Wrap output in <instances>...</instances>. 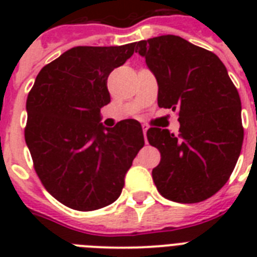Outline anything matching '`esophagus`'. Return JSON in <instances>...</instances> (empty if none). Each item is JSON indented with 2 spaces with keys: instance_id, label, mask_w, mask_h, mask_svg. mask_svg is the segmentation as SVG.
<instances>
[{
  "instance_id": "1",
  "label": "esophagus",
  "mask_w": 257,
  "mask_h": 257,
  "mask_svg": "<svg viewBox=\"0 0 257 257\" xmlns=\"http://www.w3.org/2000/svg\"><path fill=\"white\" fill-rule=\"evenodd\" d=\"M147 131H148V128L145 125H143V133H144V136H147Z\"/></svg>"
}]
</instances>
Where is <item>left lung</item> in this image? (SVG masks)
<instances>
[{
  "mask_svg": "<svg viewBox=\"0 0 257 257\" xmlns=\"http://www.w3.org/2000/svg\"><path fill=\"white\" fill-rule=\"evenodd\" d=\"M159 85L160 108L179 109V136L149 128L160 151L153 168L157 191L176 203H200L220 191L233 172L243 145L241 101L227 68L209 50L179 36L137 42Z\"/></svg>",
  "mask_w": 257,
  "mask_h": 257,
  "instance_id": "left-lung-1",
  "label": "left lung"
}]
</instances>
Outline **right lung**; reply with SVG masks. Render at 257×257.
<instances>
[{
    "label": "right lung",
    "instance_id": "add662e5",
    "mask_svg": "<svg viewBox=\"0 0 257 257\" xmlns=\"http://www.w3.org/2000/svg\"><path fill=\"white\" fill-rule=\"evenodd\" d=\"M121 46H76L45 65L26 100L25 141L45 189L66 207L94 211L118 199L144 147L139 121L101 124L106 80L135 53Z\"/></svg>",
    "mask_w": 257,
    "mask_h": 257
}]
</instances>
